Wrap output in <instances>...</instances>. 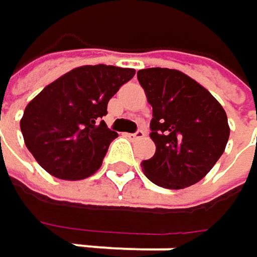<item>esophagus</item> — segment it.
Wrapping results in <instances>:
<instances>
[{
    "label": "esophagus",
    "mask_w": 257,
    "mask_h": 257,
    "mask_svg": "<svg viewBox=\"0 0 257 257\" xmlns=\"http://www.w3.org/2000/svg\"><path fill=\"white\" fill-rule=\"evenodd\" d=\"M146 135V132L143 131V129H138L137 132H134V134H129V138H134V140H140V138H143Z\"/></svg>",
    "instance_id": "obj_1"
}]
</instances>
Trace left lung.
I'll use <instances>...</instances> for the list:
<instances>
[{"instance_id":"left-lung-1","label":"left lung","mask_w":257,"mask_h":257,"mask_svg":"<svg viewBox=\"0 0 257 257\" xmlns=\"http://www.w3.org/2000/svg\"><path fill=\"white\" fill-rule=\"evenodd\" d=\"M137 77L153 108L150 138L156 152L141 162L146 177L167 189L198 183L223 155L229 140L223 107L177 70L146 68Z\"/></svg>"}]
</instances>
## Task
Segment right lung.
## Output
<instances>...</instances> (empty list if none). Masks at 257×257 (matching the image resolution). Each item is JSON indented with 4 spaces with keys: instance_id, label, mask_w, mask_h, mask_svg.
Segmentation results:
<instances>
[{
    "instance_id": "add662e5",
    "label": "right lung",
    "mask_w": 257,
    "mask_h": 257,
    "mask_svg": "<svg viewBox=\"0 0 257 257\" xmlns=\"http://www.w3.org/2000/svg\"><path fill=\"white\" fill-rule=\"evenodd\" d=\"M134 76L132 68L84 65L46 86L21 120L26 147L40 167L62 180L95 174L117 137L102 120L107 104Z\"/></svg>"
}]
</instances>
